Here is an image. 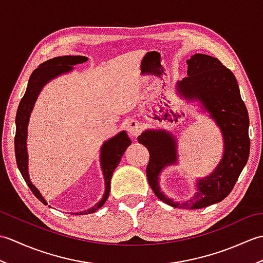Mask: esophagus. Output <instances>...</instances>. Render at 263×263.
<instances>
[{
  "label": "esophagus",
  "mask_w": 263,
  "mask_h": 263,
  "mask_svg": "<svg viewBox=\"0 0 263 263\" xmlns=\"http://www.w3.org/2000/svg\"><path fill=\"white\" fill-rule=\"evenodd\" d=\"M127 132L131 137H138L142 130V123L139 121H131L127 124Z\"/></svg>",
  "instance_id": "esophagus-1"
}]
</instances>
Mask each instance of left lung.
Segmentation results:
<instances>
[{"instance_id":"1","label":"left lung","mask_w":263,"mask_h":263,"mask_svg":"<svg viewBox=\"0 0 263 263\" xmlns=\"http://www.w3.org/2000/svg\"><path fill=\"white\" fill-rule=\"evenodd\" d=\"M186 64L187 77L176 82V91L187 103H197L199 111L208 114L219 127L224 148L219 163L208 176L195 180L197 192L193 198L178 202L161 191L159 183L161 172L178 164L177 138L164 128H148L138 141L149 150L147 177L157 198L174 208L201 209L224 200L247 165L250 120L235 76L219 60L194 54Z\"/></svg>"}]
</instances>
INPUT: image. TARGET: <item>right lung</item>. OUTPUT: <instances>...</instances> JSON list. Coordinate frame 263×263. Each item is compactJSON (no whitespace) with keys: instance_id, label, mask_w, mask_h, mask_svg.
<instances>
[{"instance_id":"obj_1","label":"right lung","mask_w":263,"mask_h":263,"mask_svg":"<svg viewBox=\"0 0 263 263\" xmlns=\"http://www.w3.org/2000/svg\"><path fill=\"white\" fill-rule=\"evenodd\" d=\"M88 61V58L81 57V55H65V57H58L51 60H47L46 62L42 63L38 68L32 72L26 92L24 97L20 100L18 110L15 115V138H14V152L16 165L21 173L22 177L28 184V186L31 190V192L35 194V197L41 200L44 204H47V201L43 197L41 191L33 185L30 181L29 171H28V150H27V137H28V124L31 111L35 106L36 100L41 93L42 89L49 81H52L55 78L62 74H66L69 72L73 71V65L82 64ZM131 144V139L128 138L126 131H121L113 138L108 139L107 141L103 143L100 147V167H102L104 183H105V192L102 199L98 202L85 211L71 212L72 215H88L97 211L102 208L104 203L107 200L109 191H110V180L113 176V172L119 166L123 154L125 153L127 147ZM51 206V205H49Z\"/></svg>"}]
</instances>
